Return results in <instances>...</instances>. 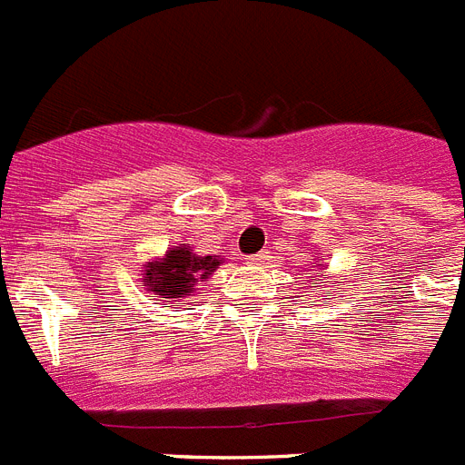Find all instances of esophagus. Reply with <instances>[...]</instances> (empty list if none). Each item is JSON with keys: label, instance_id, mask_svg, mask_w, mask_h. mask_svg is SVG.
<instances>
[{"label": "esophagus", "instance_id": "esophagus-1", "mask_svg": "<svg viewBox=\"0 0 465 465\" xmlns=\"http://www.w3.org/2000/svg\"><path fill=\"white\" fill-rule=\"evenodd\" d=\"M267 258H270V255H267L265 251H260V252H255V255H251V258H245V260H248L251 265H262Z\"/></svg>", "mask_w": 465, "mask_h": 465}]
</instances>
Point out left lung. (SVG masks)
<instances>
[{
  "label": "left lung",
  "instance_id": "1",
  "mask_svg": "<svg viewBox=\"0 0 465 465\" xmlns=\"http://www.w3.org/2000/svg\"><path fill=\"white\" fill-rule=\"evenodd\" d=\"M315 267H318V265H315ZM318 277H320V274H318Z\"/></svg>",
  "mask_w": 465,
  "mask_h": 465
}]
</instances>
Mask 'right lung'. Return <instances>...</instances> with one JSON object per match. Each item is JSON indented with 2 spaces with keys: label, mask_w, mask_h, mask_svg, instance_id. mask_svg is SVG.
Returning a JSON list of instances; mask_svg holds the SVG:
<instances>
[{
  "label": "right lung",
  "mask_w": 465,
  "mask_h": 465,
  "mask_svg": "<svg viewBox=\"0 0 465 465\" xmlns=\"http://www.w3.org/2000/svg\"><path fill=\"white\" fill-rule=\"evenodd\" d=\"M217 267L220 255H198L191 245H173L164 258L143 267V286L169 308L172 303H186L195 293V286L205 282Z\"/></svg>",
  "instance_id": "1"
}]
</instances>
